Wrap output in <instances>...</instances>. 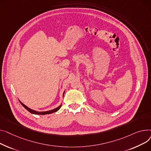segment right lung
Masks as SVG:
<instances>
[{
  "mask_svg": "<svg viewBox=\"0 0 151 151\" xmlns=\"http://www.w3.org/2000/svg\"><path fill=\"white\" fill-rule=\"evenodd\" d=\"M65 91H64L63 93V97L64 96V94H65ZM20 103L21 104V105L23 106V107L27 110H28L30 113H32V114H50V113H54V112H56L61 107V104H60V105H59L58 107H57L56 109H52V110H49V111H36V110H32L30 108H29L27 106H26L25 105H24L23 103H22L20 101H19Z\"/></svg>",
  "mask_w": 151,
  "mask_h": 151,
  "instance_id": "obj_1",
  "label": "right lung"
}]
</instances>
